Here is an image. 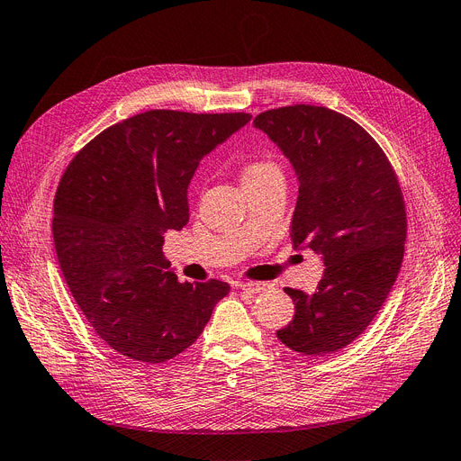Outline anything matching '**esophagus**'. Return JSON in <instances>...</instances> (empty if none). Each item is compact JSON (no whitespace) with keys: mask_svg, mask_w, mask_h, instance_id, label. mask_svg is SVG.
Here are the masks:
<instances>
[{"mask_svg":"<svg viewBox=\"0 0 461 461\" xmlns=\"http://www.w3.org/2000/svg\"><path fill=\"white\" fill-rule=\"evenodd\" d=\"M268 287V284L265 282H246V284H240V289L246 291V293H261Z\"/></svg>","mask_w":461,"mask_h":461,"instance_id":"34e87169","label":"esophagus"}]
</instances>
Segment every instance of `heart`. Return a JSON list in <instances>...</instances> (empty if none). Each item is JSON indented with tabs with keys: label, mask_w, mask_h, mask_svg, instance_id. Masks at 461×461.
I'll return each instance as SVG.
<instances>
[{
	"label": "heart",
	"mask_w": 461,
	"mask_h": 461,
	"mask_svg": "<svg viewBox=\"0 0 461 461\" xmlns=\"http://www.w3.org/2000/svg\"><path fill=\"white\" fill-rule=\"evenodd\" d=\"M276 176H282V172L278 167H276V162L268 158L249 160L242 168V183H255V181H263Z\"/></svg>",
	"instance_id": "obj_1"
}]
</instances>
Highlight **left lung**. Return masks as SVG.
<instances>
[{
    "label": "left lung",
    "instance_id": "obj_1",
    "mask_svg": "<svg viewBox=\"0 0 461 461\" xmlns=\"http://www.w3.org/2000/svg\"><path fill=\"white\" fill-rule=\"evenodd\" d=\"M253 124L299 179L293 246L314 249L325 265L316 293L285 287L294 316L276 337L303 356L333 354L369 327L399 274L407 212L397 176L371 134L333 109H268Z\"/></svg>",
    "mask_w": 461,
    "mask_h": 461
}]
</instances>
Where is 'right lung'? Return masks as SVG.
<instances>
[{
    "instance_id": "1",
    "label": "right lung",
    "mask_w": 461,
    "mask_h": 461,
    "mask_svg": "<svg viewBox=\"0 0 461 461\" xmlns=\"http://www.w3.org/2000/svg\"><path fill=\"white\" fill-rule=\"evenodd\" d=\"M249 119L151 109L105 128L66 168L54 196V249L86 321L121 356L176 357L230 291L219 280L179 282L162 234L187 225L200 160Z\"/></svg>"
}]
</instances>
